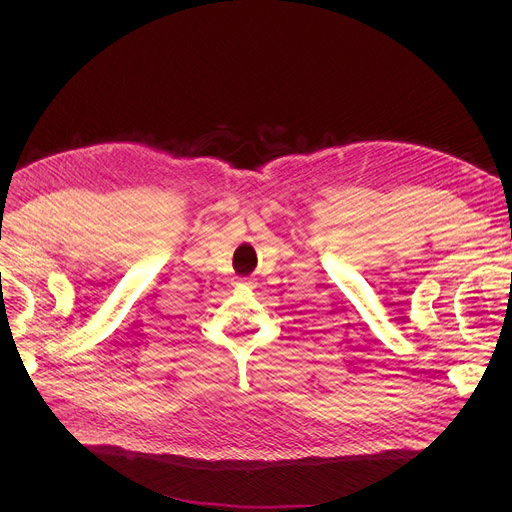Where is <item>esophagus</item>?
I'll list each match as a JSON object with an SVG mask.
<instances>
[{"label": "esophagus", "instance_id": "esophagus-1", "mask_svg": "<svg viewBox=\"0 0 512 512\" xmlns=\"http://www.w3.org/2000/svg\"><path fill=\"white\" fill-rule=\"evenodd\" d=\"M238 284H240V286H251V280H247V278H240V280H238Z\"/></svg>", "mask_w": 512, "mask_h": 512}]
</instances>
